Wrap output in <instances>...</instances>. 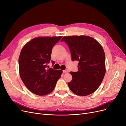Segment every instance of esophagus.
Instances as JSON below:
<instances>
[{
    "mask_svg": "<svg viewBox=\"0 0 126 126\" xmlns=\"http://www.w3.org/2000/svg\"><path fill=\"white\" fill-rule=\"evenodd\" d=\"M68 72H69V71H68V70H67V69H66V70H63V73H68Z\"/></svg>",
    "mask_w": 126,
    "mask_h": 126,
    "instance_id": "1",
    "label": "esophagus"
}]
</instances>
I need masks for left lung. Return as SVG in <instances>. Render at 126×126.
Wrapping results in <instances>:
<instances>
[{
	"label": "left lung",
	"instance_id": "8db88e82",
	"mask_svg": "<svg viewBox=\"0 0 126 126\" xmlns=\"http://www.w3.org/2000/svg\"><path fill=\"white\" fill-rule=\"evenodd\" d=\"M68 45L72 61L79 62L78 71L70 72L72 80L68 82L72 92L80 96L94 93L105 75V55L102 46L88 36H64L61 42Z\"/></svg>",
	"mask_w": 126,
	"mask_h": 126
}]
</instances>
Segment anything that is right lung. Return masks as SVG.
Here are the masks:
<instances>
[{"instance_id": "1", "label": "right lung", "mask_w": 126, "mask_h": 126, "mask_svg": "<svg viewBox=\"0 0 126 126\" xmlns=\"http://www.w3.org/2000/svg\"><path fill=\"white\" fill-rule=\"evenodd\" d=\"M62 36L38 37L26 44L19 58V73L23 83L31 92L38 95L51 93L63 71L47 68L52 49ZM53 65L55 62L51 60Z\"/></svg>"}]
</instances>
